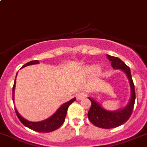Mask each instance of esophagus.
Masks as SVG:
<instances>
[{
    "mask_svg": "<svg viewBox=\"0 0 147 147\" xmlns=\"http://www.w3.org/2000/svg\"><path fill=\"white\" fill-rule=\"evenodd\" d=\"M86 94L85 93V92H79V93L76 94V99H77V100H83L84 97H86Z\"/></svg>",
    "mask_w": 147,
    "mask_h": 147,
    "instance_id": "obj_1",
    "label": "esophagus"
}]
</instances>
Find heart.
I'll use <instances>...</instances> for the list:
<instances>
[{"label":"heart","instance_id":"heart-1","mask_svg":"<svg viewBox=\"0 0 147 147\" xmlns=\"http://www.w3.org/2000/svg\"><path fill=\"white\" fill-rule=\"evenodd\" d=\"M86 71L88 74H97L101 71V68L97 65H89L86 67Z\"/></svg>","mask_w":147,"mask_h":147}]
</instances>
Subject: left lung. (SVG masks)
Listing matches in <instances>:
<instances>
[{"label":"left lung","instance_id":"obj_1","mask_svg":"<svg viewBox=\"0 0 147 147\" xmlns=\"http://www.w3.org/2000/svg\"><path fill=\"white\" fill-rule=\"evenodd\" d=\"M107 55L108 59L111 61V65L114 69H120L125 73L129 81L131 88V97L128 104L123 108L118 109L115 111L105 110L100 103L91 97H88L92 102V105L88 112L89 120L94 125L99 128L109 129L120 126L128 121L134 109L136 93L129 67L125 65V63L120 58L109 55Z\"/></svg>","mask_w":147,"mask_h":147}]
</instances>
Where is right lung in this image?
Here are the masks:
<instances>
[{"label":"right lung","mask_w":147,"mask_h":147,"mask_svg":"<svg viewBox=\"0 0 147 147\" xmlns=\"http://www.w3.org/2000/svg\"><path fill=\"white\" fill-rule=\"evenodd\" d=\"M38 61H32L30 62L24 64L22 68H24V67L27 66V65H34V64H38ZM18 74V73H17ZM16 74V75H17ZM15 86H16V79L14 81V84L13 86V101H14V91H15ZM76 100V97L71 99L67 102L63 104L58 110H56L55 113L53 115L48 118L47 119L44 120V121H39V122H32V121H27L26 119L24 118L19 113L18 110L16 108H15V111H16V115L20 120L21 122L25 125V126L28 127L30 129L33 130V131H37V132L41 133H49L52 132V131H55L58 129L59 127L61 126L63 123L65 121V115H66L67 110H68V107H69L70 105L73 103Z\"/></svg>","instance_id":"1"}]
</instances>
